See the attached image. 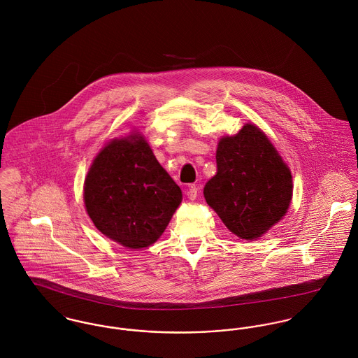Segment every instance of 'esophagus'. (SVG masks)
<instances>
[{
    "label": "esophagus",
    "instance_id": "34e87169",
    "mask_svg": "<svg viewBox=\"0 0 358 358\" xmlns=\"http://www.w3.org/2000/svg\"><path fill=\"white\" fill-rule=\"evenodd\" d=\"M198 187H196L195 184H189V185H188V189H187V195H188V198L191 199V200H195L196 196H198Z\"/></svg>",
    "mask_w": 358,
    "mask_h": 358
}]
</instances>
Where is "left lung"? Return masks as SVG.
I'll list each match as a JSON object with an SVG mask.
<instances>
[{
  "mask_svg": "<svg viewBox=\"0 0 358 358\" xmlns=\"http://www.w3.org/2000/svg\"><path fill=\"white\" fill-rule=\"evenodd\" d=\"M217 174L204 185V198L227 228L240 238L264 235L287 213L292 177L266 136L247 123L221 138Z\"/></svg>",
  "mask_w": 358,
  "mask_h": 358,
  "instance_id": "obj_1",
  "label": "left lung"
}]
</instances>
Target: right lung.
Wrapping results in <instances>:
<instances>
[{"label": "right lung", "instance_id": "add662e5", "mask_svg": "<svg viewBox=\"0 0 358 358\" xmlns=\"http://www.w3.org/2000/svg\"><path fill=\"white\" fill-rule=\"evenodd\" d=\"M83 198L101 234L127 248H144L164 232L182 194L145 140L133 134L100 151L86 176Z\"/></svg>", "mask_w": 358, "mask_h": 358}]
</instances>
